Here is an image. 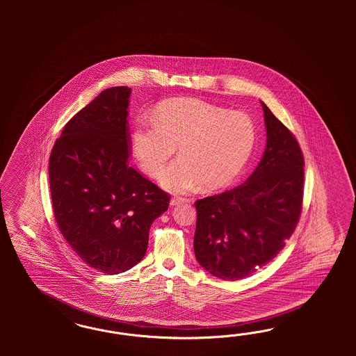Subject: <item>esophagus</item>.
<instances>
[{"instance_id":"1","label":"esophagus","mask_w":356,"mask_h":356,"mask_svg":"<svg viewBox=\"0 0 356 356\" xmlns=\"http://www.w3.org/2000/svg\"><path fill=\"white\" fill-rule=\"evenodd\" d=\"M183 202H186V198H183V197H172L171 198V205L172 206L180 205Z\"/></svg>"}]
</instances>
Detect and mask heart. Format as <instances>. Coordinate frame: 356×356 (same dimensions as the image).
Returning a JSON list of instances; mask_svg holds the SVG:
<instances>
[{
	"label": "heart",
	"instance_id": "1",
	"mask_svg": "<svg viewBox=\"0 0 356 356\" xmlns=\"http://www.w3.org/2000/svg\"><path fill=\"white\" fill-rule=\"evenodd\" d=\"M154 121L140 120L131 151L152 177L162 172L179 146V159L161 175L163 188L186 193L201 183L214 191L231 183L250 158L256 143L254 121L244 112H228L195 99H172L156 108Z\"/></svg>",
	"mask_w": 356,
	"mask_h": 356
}]
</instances>
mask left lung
I'll return each mask as SVG.
<instances>
[{
    "label": "left lung",
    "mask_w": 356,
    "mask_h": 356,
    "mask_svg": "<svg viewBox=\"0 0 356 356\" xmlns=\"http://www.w3.org/2000/svg\"><path fill=\"white\" fill-rule=\"evenodd\" d=\"M266 149L245 183L194 202V253L214 277L238 280L277 257L300 219L304 156L290 130L261 103Z\"/></svg>",
    "instance_id": "8db88e82"
}]
</instances>
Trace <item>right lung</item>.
<instances>
[{
  "label": "right lung",
  "mask_w": 356,
  "mask_h": 356,
  "mask_svg": "<svg viewBox=\"0 0 356 356\" xmlns=\"http://www.w3.org/2000/svg\"><path fill=\"white\" fill-rule=\"evenodd\" d=\"M130 87H111L67 121L49 156L54 219L67 244L104 274L143 259L170 194L129 164Z\"/></svg>",
  "instance_id": "right-lung-1"
}]
</instances>
